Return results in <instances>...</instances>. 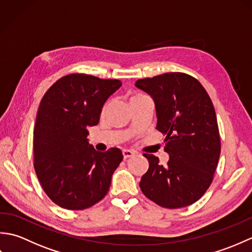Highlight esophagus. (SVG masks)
<instances>
[{"label": "esophagus", "mask_w": 252, "mask_h": 252, "mask_svg": "<svg viewBox=\"0 0 252 252\" xmlns=\"http://www.w3.org/2000/svg\"><path fill=\"white\" fill-rule=\"evenodd\" d=\"M122 155H123V158L127 159V158H131L135 155V152L133 151H129V149H123L122 151Z\"/></svg>", "instance_id": "obj_1"}]
</instances>
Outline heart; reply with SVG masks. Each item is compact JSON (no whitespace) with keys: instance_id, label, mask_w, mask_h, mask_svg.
<instances>
[{"instance_id":"1","label":"heart","mask_w":252,"mask_h":252,"mask_svg":"<svg viewBox=\"0 0 252 252\" xmlns=\"http://www.w3.org/2000/svg\"><path fill=\"white\" fill-rule=\"evenodd\" d=\"M138 96H142V95H141V94H137V95H134V96H133V97H132L131 99H133V98H136V97H138ZM106 107H107V105L105 106V108H104V109H106Z\"/></svg>"}]
</instances>
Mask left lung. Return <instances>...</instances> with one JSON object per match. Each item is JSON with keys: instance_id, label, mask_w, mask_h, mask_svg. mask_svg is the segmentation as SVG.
I'll return each instance as SVG.
<instances>
[{"instance_id": "8db88e82", "label": "left lung", "mask_w": 252, "mask_h": 252, "mask_svg": "<svg viewBox=\"0 0 252 252\" xmlns=\"http://www.w3.org/2000/svg\"><path fill=\"white\" fill-rule=\"evenodd\" d=\"M135 87L152 96L156 129L165 135V165L144 154L149 168L140 187L148 199L176 209L196 202L209 189L221 153L215 107L200 82L189 74L167 72L140 79Z\"/></svg>"}]
</instances>
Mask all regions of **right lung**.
Listing matches in <instances>:
<instances>
[{
    "instance_id": "1",
    "label": "right lung",
    "mask_w": 252,
    "mask_h": 252,
    "mask_svg": "<svg viewBox=\"0 0 252 252\" xmlns=\"http://www.w3.org/2000/svg\"><path fill=\"white\" fill-rule=\"evenodd\" d=\"M121 84L71 73L57 80L41 100L33 130L34 170L45 194L62 208L83 210L109 190L122 153L116 147L96 151L89 144L88 126L99 122L105 101Z\"/></svg>"
}]
</instances>
